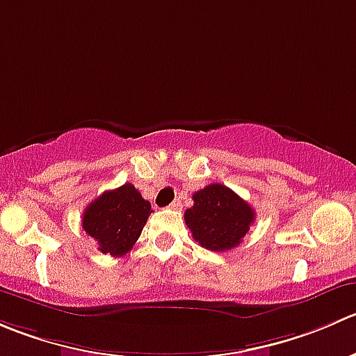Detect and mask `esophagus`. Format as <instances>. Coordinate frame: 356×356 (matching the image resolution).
Returning a JSON list of instances; mask_svg holds the SVG:
<instances>
[{
	"instance_id": "34e87169",
	"label": "esophagus",
	"mask_w": 356,
	"mask_h": 356,
	"mask_svg": "<svg viewBox=\"0 0 356 356\" xmlns=\"http://www.w3.org/2000/svg\"><path fill=\"white\" fill-rule=\"evenodd\" d=\"M181 207H182V203H181V200H174V202L170 203V209L172 210H181Z\"/></svg>"
}]
</instances>
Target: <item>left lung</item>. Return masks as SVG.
<instances>
[{
  "label": "left lung",
  "mask_w": 356,
  "mask_h": 356,
  "mask_svg": "<svg viewBox=\"0 0 356 356\" xmlns=\"http://www.w3.org/2000/svg\"><path fill=\"white\" fill-rule=\"evenodd\" d=\"M193 202L184 220L193 238L207 250H231L241 243L254 222V209L227 186H205L193 195Z\"/></svg>",
  "instance_id": "8db88e82"
}]
</instances>
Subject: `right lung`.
Masks as SVG:
<instances>
[{"instance_id":"obj_1","label":"right lung","mask_w":356,"mask_h":356,"mask_svg":"<svg viewBox=\"0 0 356 356\" xmlns=\"http://www.w3.org/2000/svg\"><path fill=\"white\" fill-rule=\"evenodd\" d=\"M151 212V203L127 182L95 198L83 212L81 224L102 254L118 257L134 247Z\"/></svg>"}]
</instances>
